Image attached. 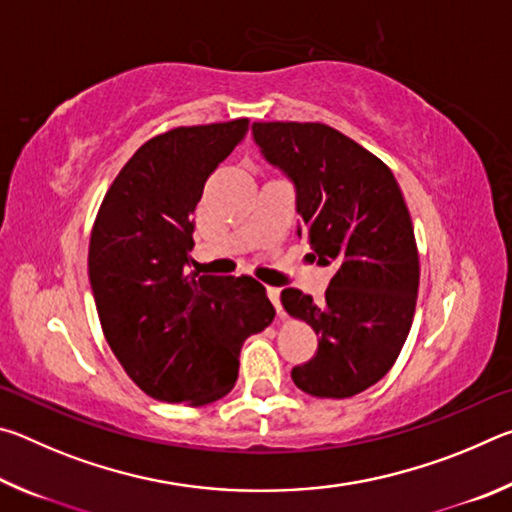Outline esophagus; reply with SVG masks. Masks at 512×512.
<instances>
[{"mask_svg": "<svg viewBox=\"0 0 512 512\" xmlns=\"http://www.w3.org/2000/svg\"><path fill=\"white\" fill-rule=\"evenodd\" d=\"M266 296H268V300L273 302V307L277 309V314H280V311H282V307H280V289L266 287Z\"/></svg>", "mask_w": 512, "mask_h": 512, "instance_id": "esophagus-1", "label": "esophagus"}]
</instances>
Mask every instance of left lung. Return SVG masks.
<instances>
[{"instance_id": "8db88e82", "label": "left lung", "mask_w": 512, "mask_h": 512, "mask_svg": "<svg viewBox=\"0 0 512 512\" xmlns=\"http://www.w3.org/2000/svg\"><path fill=\"white\" fill-rule=\"evenodd\" d=\"M253 135L296 185L298 237L334 266L320 302L300 289L280 296L318 336L291 379L314 397H352L393 368L413 323L420 262L409 207L393 171L332 126L257 121Z\"/></svg>"}]
</instances>
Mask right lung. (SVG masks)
Masks as SVG:
<instances>
[{
	"instance_id": "right-lung-1",
	"label": "right lung",
	"mask_w": 512,
	"mask_h": 512,
	"mask_svg": "<svg viewBox=\"0 0 512 512\" xmlns=\"http://www.w3.org/2000/svg\"><path fill=\"white\" fill-rule=\"evenodd\" d=\"M246 117L151 137L112 180L92 225L90 284L101 329L153 400L203 406L235 388L239 352L275 309L250 275L187 271L210 173L244 140Z\"/></svg>"
}]
</instances>
